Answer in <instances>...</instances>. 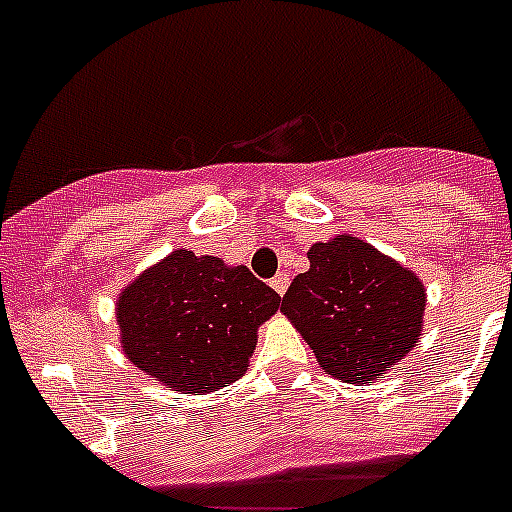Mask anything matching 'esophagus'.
<instances>
[{
    "label": "esophagus",
    "mask_w": 512,
    "mask_h": 512,
    "mask_svg": "<svg viewBox=\"0 0 512 512\" xmlns=\"http://www.w3.org/2000/svg\"><path fill=\"white\" fill-rule=\"evenodd\" d=\"M269 284H271V289H274V292H277V295L282 297L284 292H287V287H289V274H287V271H279L277 277L271 279Z\"/></svg>",
    "instance_id": "34e87169"
}]
</instances>
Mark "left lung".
<instances>
[{
    "mask_svg": "<svg viewBox=\"0 0 512 512\" xmlns=\"http://www.w3.org/2000/svg\"><path fill=\"white\" fill-rule=\"evenodd\" d=\"M307 259L310 269L292 279L282 312L318 364L348 384L390 374L423 333L420 277L348 233L310 246Z\"/></svg>",
    "mask_w": 512,
    "mask_h": 512,
    "instance_id": "left-lung-1",
    "label": "left lung"
}]
</instances>
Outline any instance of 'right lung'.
I'll return each mask as SVG.
<instances>
[{"label": "right lung", "instance_id": "right-lung-1", "mask_svg": "<svg viewBox=\"0 0 512 512\" xmlns=\"http://www.w3.org/2000/svg\"><path fill=\"white\" fill-rule=\"evenodd\" d=\"M279 302L246 266L179 248L117 297L122 354L179 395L217 392L246 374L256 333Z\"/></svg>", "mask_w": 512, "mask_h": 512}]
</instances>
